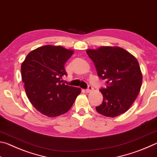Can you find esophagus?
<instances>
[{"mask_svg":"<svg viewBox=\"0 0 157 157\" xmlns=\"http://www.w3.org/2000/svg\"><path fill=\"white\" fill-rule=\"evenodd\" d=\"M92 90H93V87H92L91 86H90V85H89V86H88V88H87V89H86V93H89L90 91H91Z\"/></svg>","mask_w":157,"mask_h":157,"instance_id":"34e87169","label":"esophagus"}]
</instances>
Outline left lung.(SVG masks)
I'll list each match as a JSON object with an SVG mask.
<instances>
[{"label": "left lung", "mask_w": 157, "mask_h": 157, "mask_svg": "<svg viewBox=\"0 0 157 157\" xmlns=\"http://www.w3.org/2000/svg\"><path fill=\"white\" fill-rule=\"evenodd\" d=\"M86 53L94 63L98 75L107 83L100 91L103 101L95 107L98 113L116 117L129 109L139 95L142 73L137 59L120 47L102 46Z\"/></svg>", "instance_id": "obj_1"}]
</instances>
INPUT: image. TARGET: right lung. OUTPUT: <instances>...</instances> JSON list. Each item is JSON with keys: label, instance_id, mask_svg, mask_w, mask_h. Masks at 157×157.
I'll list each match as a JSON object with an SVG mask.
<instances>
[{"label": "right lung", "instance_id": "right-lung-1", "mask_svg": "<svg viewBox=\"0 0 157 157\" xmlns=\"http://www.w3.org/2000/svg\"><path fill=\"white\" fill-rule=\"evenodd\" d=\"M73 54L62 46L47 45L31 51L21 65V77L31 104L41 113L56 117L72 107L81 89L62 83L64 64Z\"/></svg>", "mask_w": 157, "mask_h": 157}]
</instances>
